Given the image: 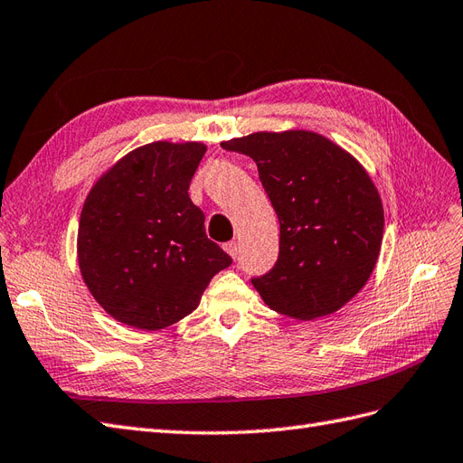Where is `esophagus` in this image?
<instances>
[{
  "label": "esophagus",
  "instance_id": "esophagus-1",
  "mask_svg": "<svg viewBox=\"0 0 463 463\" xmlns=\"http://www.w3.org/2000/svg\"><path fill=\"white\" fill-rule=\"evenodd\" d=\"M222 248H224V252H227L232 260H234L236 256H239V250H241V248H239V242H236V241L227 242V244H224Z\"/></svg>",
  "mask_w": 463,
  "mask_h": 463
}]
</instances>
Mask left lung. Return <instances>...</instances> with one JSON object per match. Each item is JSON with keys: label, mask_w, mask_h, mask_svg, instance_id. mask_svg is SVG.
<instances>
[{"label": "left lung", "mask_w": 463, "mask_h": 463, "mask_svg": "<svg viewBox=\"0 0 463 463\" xmlns=\"http://www.w3.org/2000/svg\"><path fill=\"white\" fill-rule=\"evenodd\" d=\"M258 165L279 219V258L252 286L298 321L333 315L365 286L383 239V203L364 165L313 130H260L222 140Z\"/></svg>", "instance_id": "8db88e82"}]
</instances>
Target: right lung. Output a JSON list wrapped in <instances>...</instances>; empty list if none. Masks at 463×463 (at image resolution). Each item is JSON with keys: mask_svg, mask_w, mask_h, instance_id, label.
Wrapping results in <instances>:
<instances>
[{"mask_svg": "<svg viewBox=\"0 0 463 463\" xmlns=\"http://www.w3.org/2000/svg\"><path fill=\"white\" fill-rule=\"evenodd\" d=\"M203 142L156 140L118 158L93 184L78 227V266L101 309L140 330L194 313L217 271L232 264L207 239L189 199Z\"/></svg>", "mask_w": 463, "mask_h": 463, "instance_id": "right-lung-1", "label": "right lung"}]
</instances>
